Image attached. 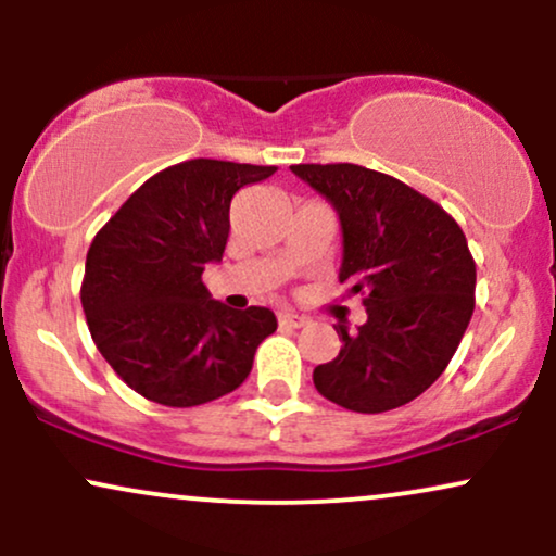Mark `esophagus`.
Masks as SVG:
<instances>
[{"mask_svg":"<svg viewBox=\"0 0 556 556\" xmlns=\"http://www.w3.org/2000/svg\"><path fill=\"white\" fill-rule=\"evenodd\" d=\"M277 318H279V327H287V329H300L308 324V318L292 314V311H279Z\"/></svg>","mask_w":556,"mask_h":556,"instance_id":"34e87169","label":"esophagus"}]
</instances>
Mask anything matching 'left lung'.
I'll use <instances>...</instances> for the list:
<instances>
[{"mask_svg":"<svg viewBox=\"0 0 556 556\" xmlns=\"http://www.w3.org/2000/svg\"><path fill=\"white\" fill-rule=\"evenodd\" d=\"M340 216V282L363 295L366 324L337 327L342 348L314 368L324 397L355 413L407 405L442 376L476 305L463 229L410 185L358 164H295Z\"/></svg>","mask_w":556,"mask_h":556,"instance_id":"1","label":"left lung"}]
</instances>
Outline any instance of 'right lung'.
I'll use <instances>...</instances> for the list:
<instances>
[{"label":"right lung","instance_id":"add662e5","mask_svg":"<svg viewBox=\"0 0 556 556\" xmlns=\"http://www.w3.org/2000/svg\"><path fill=\"white\" fill-rule=\"evenodd\" d=\"M277 167L190 159L146 180L101 227L86 256L88 329L127 387L167 407H193L248 379L277 329L269 308H227L201 274L229 238V203Z\"/></svg>","mask_w":556,"mask_h":556}]
</instances>
